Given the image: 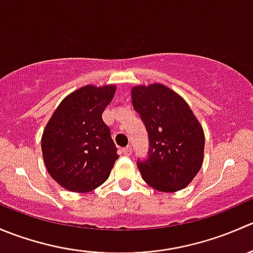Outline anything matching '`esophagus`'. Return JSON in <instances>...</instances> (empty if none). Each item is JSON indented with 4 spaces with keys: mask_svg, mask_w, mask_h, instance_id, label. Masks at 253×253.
<instances>
[{
    "mask_svg": "<svg viewBox=\"0 0 253 253\" xmlns=\"http://www.w3.org/2000/svg\"><path fill=\"white\" fill-rule=\"evenodd\" d=\"M122 153H124V155H126V157H129V155H131V153H132V148L129 147H126V148H124V149H122Z\"/></svg>",
    "mask_w": 253,
    "mask_h": 253,
    "instance_id": "esophagus-1",
    "label": "esophagus"
}]
</instances>
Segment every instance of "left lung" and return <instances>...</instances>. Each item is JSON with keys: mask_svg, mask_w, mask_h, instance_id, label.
<instances>
[{"mask_svg": "<svg viewBox=\"0 0 253 253\" xmlns=\"http://www.w3.org/2000/svg\"><path fill=\"white\" fill-rule=\"evenodd\" d=\"M131 93L149 138L148 158L137 160L143 180L162 192L185 188L202 167V126L187 103L164 84L137 85Z\"/></svg>", "mask_w": 253, "mask_h": 253, "instance_id": "obj_1", "label": "left lung"}]
</instances>
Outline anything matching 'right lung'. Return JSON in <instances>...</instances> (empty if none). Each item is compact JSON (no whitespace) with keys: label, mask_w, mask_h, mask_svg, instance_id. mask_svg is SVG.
I'll return each mask as SVG.
<instances>
[{"label":"right lung","mask_w":253,"mask_h":253,"mask_svg":"<svg viewBox=\"0 0 253 253\" xmlns=\"http://www.w3.org/2000/svg\"><path fill=\"white\" fill-rule=\"evenodd\" d=\"M115 85H85L66 96L48 120L42 137L45 167L51 177L72 192L103 185L119 159L103 112Z\"/></svg>","instance_id":"1"}]
</instances>
